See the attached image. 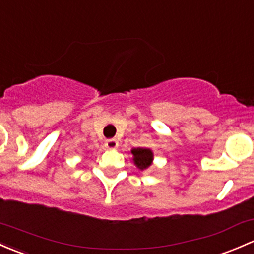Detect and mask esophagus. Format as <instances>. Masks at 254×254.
I'll use <instances>...</instances> for the list:
<instances>
[{"instance_id": "34e87169", "label": "esophagus", "mask_w": 254, "mask_h": 254, "mask_svg": "<svg viewBox=\"0 0 254 254\" xmlns=\"http://www.w3.org/2000/svg\"><path fill=\"white\" fill-rule=\"evenodd\" d=\"M118 141L116 140V138H108V140H106V143H105V146L107 148H109V149H114V148H117L118 147Z\"/></svg>"}]
</instances>
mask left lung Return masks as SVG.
Masks as SVG:
<instances>
[{"mask_svg":"<svg viewBox=\"0 0 254 254\" xmlns=\"http://www.w3.org/2000/svg\"><path fill=\"white\" fill-rule=\"evenodd\" d=\"M134 156V163L138 169L143 170L151 165L152 159H153V153L148 148H134L131 151Z\"/></svg>","mask_w":254,"mask_h":254,"instance_id":"1","label":"left lung"}]
</instances>
